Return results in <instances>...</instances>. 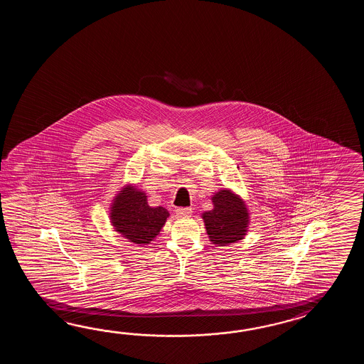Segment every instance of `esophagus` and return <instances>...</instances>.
Segmentation results:
<instances>
[{"label":"esophagus","instance_id":"obj_1","mask_svg":"<svg viewBox=\"0 0 364 364\" xmlns=\"http://www.w3.org/2000/svg\"><path fill=\"white\" fill-rule=\"evenodd\" d=\"M177 215L181 217H187L190 216L191 213H193V209L191 208H178L177 210Z\"/></svg>","mask_w":364,"mask_h":364}]
</instances>
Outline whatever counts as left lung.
I'll use <instances>...</instances> for the list:
<instances>
[{
	"mask_svg": "<svg viewBox=\"0 0 364 364\" xmlns=\"http://www.w3.org/2000/svg\"><path fill=\"white\" fill-rule=\"evenodd\" d=\"M215 208L203 213L209 240L218 246H228L243 238L248 224L247 208L240 196L229 190L213 195Z\"/></svg>",
	"mask_w": 364,
	"mask_h": 364,
	"instance_id": "8db88e82",
	"label": "left lung"
}]
</instances>
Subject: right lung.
Instances as JSON below:
<instances>
[{
	"label": "right lung",
	"mask_w": 364,
	"mask_h": 364,
	"mask_svg": "<svg viewBox=\"0 0 364 364\" xmlns=\"http://www.w3.org/2000/svg\"><path fill=\"white\" fill-rule=\"evenodd\" d=\"M169 212L164 207H149L146 193L132 186L117 195L112 207V224L124 238L136 245H147L161 230Z\"/></svg>",
	"instance_id": "1"
}]
</instances>
